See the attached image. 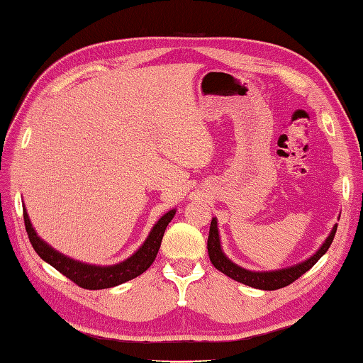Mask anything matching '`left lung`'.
<instances>
[{
  "label": "left lung",
  "instance_id": "obj_1",
  "mask_svg": "<svg viewBox=\"0 0 363 363\" xmlns=\"http://www.w3.org/2000/svg\"><path fill=\"white\" fill-rule=\"evenodd\" d=\"M337 227L338 225L335 223L330 235L327 236V240L322 242V246L315 250L311 257H308L306 260H303L300 263H296V265H291L287 268L273 269V272H250V269L236 265V263H233L225 254H223L219 228H217V219L213 217V220H211V227H209V236H208V254H209L211 263H213L219 272L227 274L228 278L238 281L241 284H246L249 287L262 289V291H276V289L292 284L295 279H298L301 274H305L309 268H313L315 263H318L320 257L327 252L328 247H330L332 241L335 238V233H337Z\"/></svg>",
  "mask_w": 363,
  "mask_h": 363
}]
</instances>
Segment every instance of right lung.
<instances>
[{"instance_id": "obj_1", "label": "right lung", "mask_w": 363, "mask_h": 363, "mask_svg": "<svg viewBox=\"0 0 363 363\" xmlns=\"http://www.w3.org/2000/svg\"><path fill=\"white\" fill-rule=\"evenodd\" d=\"M174 214H176V209H171L167 214H163L160 219L157 220L152 230L149 232L146 241H144L140 246V249H138L135 254H131L128 259H125L121 263H116V265L103 267V265H90V263H84V262L71 259V257L58 252L57 249H54L44 240L39 238L36 230L31 225L28 213H26L25 204H23L25 228H26V233H28L33 249L36 250V254L41 257L44 262H48L49 265H52L62 274L67 276L68 279L76 282L79 287L89 289V291L116 287L130 279H135L136 276H140L146 272V269L152 265L155 260L157 252H159L160 245H162L164 230H167L168 223L171 222V219H173Z\"/></svg>"}]
</instances>
